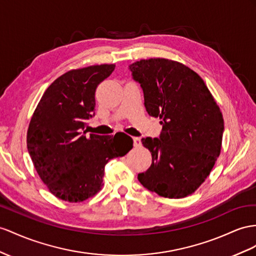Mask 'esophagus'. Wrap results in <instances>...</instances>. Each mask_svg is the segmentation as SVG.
I'll return each instance as SVG.
<instances>
[{"label":"esophagus","mask_w":256,"mask_h":256,"mask_svg":"<svg viewBox=\"0 0 256 256\" xmlns=\"http://www.w3.org/2000/svg\"><path fill=\"white\" fill-rule=\"evenodd\" d=\"M133 142H134V147H140L142 146V142L140 137H133Z\"/></svg>","instance_id":"34e87169"}]
</instances>
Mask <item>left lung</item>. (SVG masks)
Masks as SVG:
<instances>
[{"mask_svg": "<svg viewBox=\"0 0 256 256\" xmlns=\"http://www.w3.org/2000/svg\"><path fill=\"white\" fill-rule=\"evenodd\" d=\"M130 69L140 83L148 114L162 124L159 138H142L152 162L137 178L164 198H185L206 180L220 154V109L200 76L182 62L150 58Z\"/></svg>", "mask_w": 256, "mask_h": 256, "instance_id": "obj_1", "label": "left lung"}]
</instances>
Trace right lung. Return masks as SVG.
I'll use <instances>...</instances> for the list:
<instances>
[{
    "mask_svg": "<svg viewBox=\"0 0 256 256\" xmlns=\"http://www.w3.org/2000/svg\"><path fill=\"white\" fill-rule=\"evenodd\" d=\"M116 64H95L66 72L44 92L29 123L27 147L36 172L58 199L82 202L95 196L104 182V166L126 156L133 140L85 135L94 116L95 92Z\"/></svg>",
    "mask_w": 256,
    "mask_h": 256,
    "instance_id": "right-lung-1",
    "label": "right lung"
}]
</instances>
